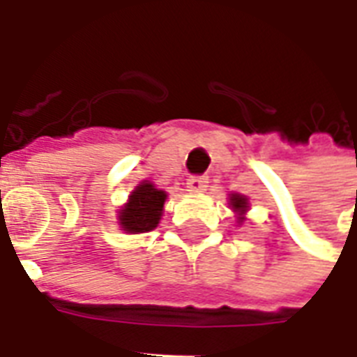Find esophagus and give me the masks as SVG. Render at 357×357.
Masks as SVG:
<instances>
[{
  "label": "esophagus",
  "mask_w": 357,
  "mask_h": 357,
  "mask_svg": "<svg viewBox=\"0 0 357 357\" xmlns=\"http://www.w3.org/2000/svg\"><path fill=\"white\" fill-rule=\"evenodd\" d=\"M206 187H208V178H204V176H193V178L187 179V191L189 193H204Z\"/></svg>",
  "instance_id": "esophagus-1"
}]
</instances>
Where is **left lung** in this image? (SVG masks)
<instances>
[{"label":"left lung","mask_w":357,"mask_h":357,"mask_svg":"<svg viewBox=\"0 0 357 357\" xmlns=\"http://www.w3.org/2000/svg\"><path fill=\"white\" fill-rule=\"evenodd\" d=\"M229 204H231L233 212H237L239 214V224L241 222H245V212L248 210V199L245 195L239 193H231L229 195Z\"/></svg>","instance_id":"left-lung-1"}]
</instances>
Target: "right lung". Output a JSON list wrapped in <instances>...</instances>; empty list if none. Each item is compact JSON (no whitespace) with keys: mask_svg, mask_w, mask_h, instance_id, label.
<instances>
[{"mask_svg":"<svg viewBox=\"0 0 357 357\" xmlns=\"http://www.w3.org/2000/svg\"><path fill=\"white\" fill-rule=\"evenodd\" d=\"M166 191L156 189L151 181H141L118 212V224L126 233L153 231L162 216Z\"/></svg>","mask_w":357,"mask_h":357,"instance_id":"add662e5","label":"right lung"}]
</instances>
